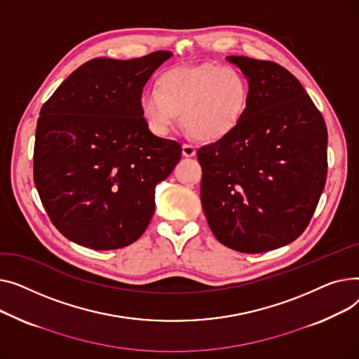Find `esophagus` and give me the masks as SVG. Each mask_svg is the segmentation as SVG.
<instances>
[{
	"label": "esophagus",
	"instance_id": "34e87169",
	"mask_svg": "<svg viewBox=\"0 0 359 359\" xmlns=\"http://www.w3.org/2000/svg\"><path fill=\"white\" fill-rule=\"evenodd\" d=\"M196 155V147L189 143L182 144V156L185 158H193Z\"/></svg>",
	"mask_w": 359,
	"mask_h": 359
}]
</instances>
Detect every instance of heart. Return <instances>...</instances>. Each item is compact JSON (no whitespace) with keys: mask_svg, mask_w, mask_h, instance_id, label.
<instances>
[{"mask_svg":"<svg viewBox=\"0 0 359 359\" xmlns=\"http://www.w3.org/2000/svg\"><path fill=\"white\" fill-rule=\"evenodd\" d=\"M250 98L248 78L233 67L203 65L166 71L156 90L139 97L140 116L156 136L172 130L181 113L182 124L197 139L216 142L236 130Z\"/></svg>","mask_w":359,"mask_h":359,"instance_id":"b5f03b06","label":"heart"}]
</instances>
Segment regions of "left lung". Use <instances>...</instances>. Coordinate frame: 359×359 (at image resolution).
<instances>
[{
	"label": "left lung",
	"instance_id": "left-lung-1",
	"mask_svg": "<svg viewBox=\"0 0 359 359\" xmlns=\"http://www.w3.org/2000/svg\"><path fill=\"white\" fill-rule=\"evenodd\" d=\"M248 78V111L236 130L197 152L201 203L216 239L243 254L296 241L327 174V130L300 81L278 63L227 56Z\"/></svg>",
	"mask_w": 359,
	"mask_h": 359
}]
</instances>
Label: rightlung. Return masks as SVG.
I'll return each mask as SVG.
<instances>
[{
    "label": "right lung",
    "mask_w": 359,
    "mask_h": 359,
    "mask_svg": "<svg viewBox=\"0 0 359 359\" xmlns=\"http://www.w3.org/2000/svg\"><path fill=\"white\" fill-rule=\"evenodd\" d=\"M172 56L95 57L63 81L36 128L33 177L41 204L67 239L95 250L136 242L155 212V188L181 159V144L155 136L139 97Z\"/></svg>",
    "instance_id": "add662e5"
}]
</instances>
